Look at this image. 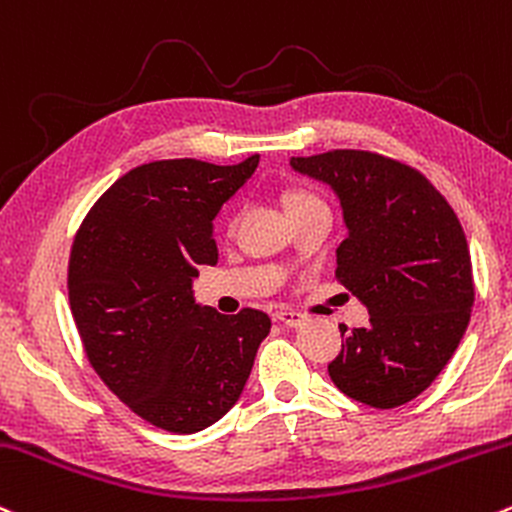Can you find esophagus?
Listing matches in <instances>:
<instances>
[{
    "label": "esophagus",
    "mask_w": 512,
    "mask_h": 512,
    "mask_svg": "<svg viewBox=\"0 0 512 512\" xmlns=\"http://www.w3.org/2000/svg\"><path fill=\"white\" fill-rule=\"evenodd\" d=\"M274 318H277L279 323L289 325V328H299V325H303V320H306L299 311H291V308H282V311L274 313Z\"/></svg>",
    "instance_id": "obj_1"
}]
</instances>
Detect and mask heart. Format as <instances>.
<instances>
[{"mask_svg":"<svg viewBox=\"0 0 512 512\" xmlns=\"http://www.w3.org/2000/svg\"><path fill=\"white\" fill-rule=\"evenodd\" d=\"M313 204H318V199L313 194L303 192V189H286L284 192V206H286V211H289V216L291 213L306 209V206H313ZM233 226H235V218H228L226 228L233 230Z\"/></svg>","mask_w":512,"mask_h":512,"instance_id":"heart-1","label":"heart"}]
</instances>
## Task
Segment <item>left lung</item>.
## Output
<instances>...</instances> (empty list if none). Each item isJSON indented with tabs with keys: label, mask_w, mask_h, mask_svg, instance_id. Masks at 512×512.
<instances>
[{
	"label": "left lung",
	"mask_w": 512,
	"mask_h": 512,
	"mask_svg": "<svg viewBox=\"0 0 512 512\" xmlns=\"http://www.w3.org/2000/svg\"><path fill=\"white\" fill-rule=\"evenodd\" d=\"M296 172L330 184L350 233L338 247V282L369 308L367 328L340 325L328 364L345 396L396 408L445 369L474 306V277L457 213L415 167L369 150L291 157Z\"/></svg>",
	"instance_id": "8db88e82"
}]
</instances>
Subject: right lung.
Segmentation results:
<instances>
[{
	"mask_svg": "<svg viewBox=\"0 0 512 512\" xmlns=\"http://www.w3.org/2000/svg\"><path fill=\"white\" fill-rule=\"evenodd\" d=\"M257 162L140 165L99 196L75 235L67 294L84 352L155 428L192 435L221 420L272 328L255 308L223 316L192 296L199 265L218 262L211 221Z\"/></svg>",
	"mask_w": 512,
	"mask_h": 512,
	"instance_id": "1",
	"label": "right lung"
}]
</instances>
